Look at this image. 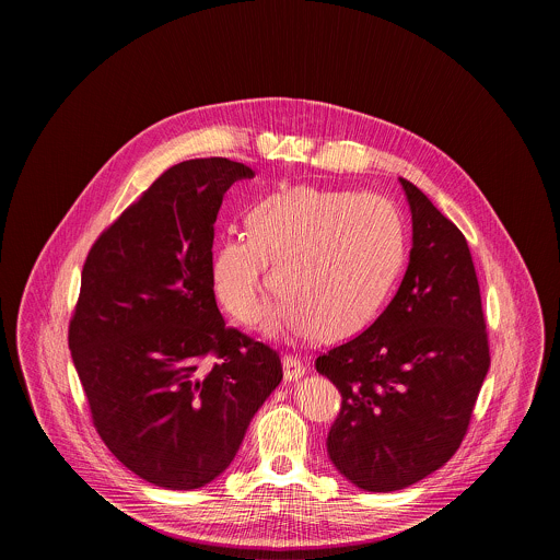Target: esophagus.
Instances as JSON below:
<instances>
[{
    "instance_id": "esophagus-1",
    "label": "esophagus",
    "mask_w": 560,
    "mask_h": 560,
    "mask_svg": "<svg viewBox=\"0 0 560 560\" xmlns=\"http://www.w3.org/2000/svg\"><path fill=\"white\" fill-rule=\"evenodd\" d=\"M304 373H306V368L300 363V359H295L292 354L283 359V377H285V382H295Z\"/></svg>"
}]
</instances>
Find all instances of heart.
Listing matches in <instances>:
<instances>
[{"mask_svg": "<svg viewBox=\"0 0 560 560\" xmlns=\"http://www.w3.org/2000/svg\"><path fill=\"white\" fill-rule=\"evenodd\" d=\"M249 235H229L212 262L213 292L241 323L272 306V336L340 340L370 327L399 277L405 226L380 195L292 187L268 195L249 215Z\"/></svg>", "mask_w": 560, "mask_h": 560, "instance_id": "1", "label": "heart"}]
</instances>
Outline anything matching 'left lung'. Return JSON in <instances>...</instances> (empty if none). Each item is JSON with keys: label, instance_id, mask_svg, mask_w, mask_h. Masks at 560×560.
Wrapping results in <instances>:
<instances>
[{"label": "left lung", "instance_id": "8db88e82", "mask_svg": "<svg viewBox=\"0 0 560 560\" xmlns=\"http://www.w3.org/2000/svg\"><path fill=\"white\" fill-rule=\"evenodd\" d=\"M411 252L386 311L317 359L342 395L327 455L365 491H397L457 452L489 372L479 281L466 237L409 180Z\"/></svg>", "mask_w": 560, "mask_h": 560}]
</instances>
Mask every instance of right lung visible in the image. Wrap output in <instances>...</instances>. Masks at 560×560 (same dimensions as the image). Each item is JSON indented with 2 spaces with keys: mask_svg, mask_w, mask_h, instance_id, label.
Instances as JSON below:
<instances>
[{
  "mask_svg": "<svg viewBox=\"0 0 560 560\" xmlns=\"http://www.w3.org/2000/svg\"><path fill=\"white\" fill-rule=\"evenodd\" d=\"M254 176L224 158L170 167L83 265L73 365L105 445L158 487L220 477L283 377L275 350L224 327L213 295L215 215L231 185Z\"/></svg>",
  "mask_w": 560,
  "mask_h": 560,
  "instance_id": "1",
  "label": "right lung"
}]
</instances>
